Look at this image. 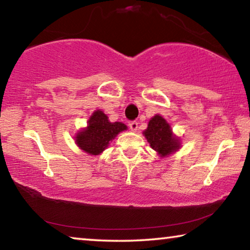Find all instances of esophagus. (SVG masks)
Listing matches in <instances>:
<instances>
[{
  "label": "esophagus",
  "instance_id": "obj_1",
  "mask_svg": "<svg viewBox=\"0 0 250 250\" xmlns=\"http://www.w3.org/2000/svg\"><path fill=\"white\" fill-rule=\"evenodd\" d=\"M130 129H131V131H137L138 130V122L137 121H131L129 124Z\"/></svg>",
  "mask_w": 250,
  "mask_h": 250
}]
</instances>
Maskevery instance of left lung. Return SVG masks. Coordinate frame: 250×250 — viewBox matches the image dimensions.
<instances>
[{
    "instance_id": "1",
    "label": "left lung",
    "mask_w": 250,
    "mask_h": 250,
    "mask_svg": "<svg viewBox=\"0 0 250 250\" xmlns=\"http://www.w3.org/2000/svg\"><path fill=\"white\" fill-rule=\"evenodd\" d=\"M150 147L161 157H165L180 148V140L172 132L170 125L164 118L156 114L148 122V126L143 132Z\"/></svg>"
}]
</instances>
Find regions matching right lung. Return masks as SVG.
<instances>
[{"mask_svg": "<svg viewBox=\"0 0 250 250\" xmlns=\"http://www.w3.org/2000/svg\"><path fill=\"white\" fill-rule=\"evenodd\" d=\"M124 130H126L125 124L110 122L103 111L97 110L89 118L87 128L76 135V144L87 154L98 155Z\"/></svg>", "mask_w": 250, "mask_h": 250, "instance_id": "obj_1", "label": "right lung"}]
</instances>
